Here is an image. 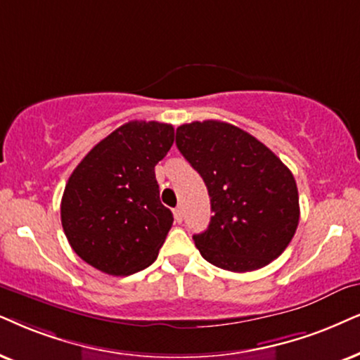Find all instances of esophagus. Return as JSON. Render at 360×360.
<instances>
[{
    "mask_svg": "<svg viewBox=\"0 0 360 360\" xmlns=\"http://www.w3.org/2000/svg\"><path fill=\"white\" fill-rule=\"evenodd\" d=\"M174 219L177 222H183V209H181L179 206L174 209Z\"/></svg>",
    "mask_w": 360,
    "mask_h": 360,
    "instance_id": "esophagus-1",
    "label": "esophagus"
}]
</instances>
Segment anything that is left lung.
<instances>
[{"label": "left lung", "mask_w": 360, "mask_h": 360, "mask_svg": "<svg viewBox=\"0 0 360 360\" xmlns=\"http://www.w3.org/2000/svg\"><path fill=\"white\" fill-rule=\"evenodd\" d=\"M176 146L206 183L214 216L195 248L221 269L249 272L279 257L299 224L289 167L238 126L194 121L176 129Z\"/></svg>", "instance_id": "left-lung-1"}]
</instances>
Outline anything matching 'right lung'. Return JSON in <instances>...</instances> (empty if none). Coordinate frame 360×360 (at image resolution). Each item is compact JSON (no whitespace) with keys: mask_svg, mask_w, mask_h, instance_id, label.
Here are the masks:
<instances>
[{"mask_svg":"<svg viewBox=\"0 0 360 360\" xmlns=\"http://www.w3.org/2000/svg\"><path fill=\"white\" fill-rule=\"evenodd\" d=\"M174 143V127L129 121L94 146L68 179L61 224L72 251L111 276L156 261L172 226L154 166Z\"/></svg>","mask_w":360,"mask_h":360,"instance_id":"right-lung-1","label":"right lung"}]
</instances>
